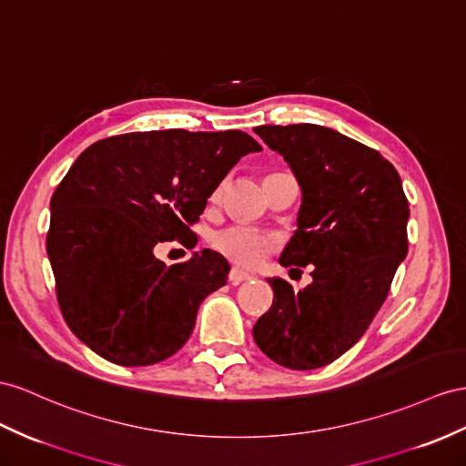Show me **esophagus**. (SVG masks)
Segmentation results:
<instances>
[{
  "instance_id": "1",
  "label": "esophagus",
  "mask_w": 466,
  "mask_h": 466,
  "mask_svg": "<svg viewBox=\"0 0 466 466\" xmlns=\"http://www.w3.org/2000/svg\"><path fill=\"white\" fill-rule=\"evenodd\" d=\"M228 279H230V283H232V285H238V283H242V281L252 279V276H249L248 271H242V269H238V268H232V269H230V273H228Z\"/></svg>"
}]
</instances>
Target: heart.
Masks as SVG:
<instances>
[{"instance_id":"b5f03b06","label":"heart","mask_w":466,"mask_h":466,"mask_svg":"<svg viewBox=\"0 0 466 466\" xmlns=\"http://www.w3.org/2000/svg\"><path fill=\"white\" fill-rule=\"evenodd\" d=\"M210 244L232 264L256 268L278 248L279 238L256 226L232 224L210 236Z\"/></svg>"}]
</instances>
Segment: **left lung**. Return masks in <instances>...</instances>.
Listing matches in <instances>:
<instances>
[{"label": "left lung", "instance_id": "8db88e82", "mask_svg": "<svg viewBox=\"0 0 466 466\" xmlns=\"http://www.w3.org/2000/svg\"><path fill=\"white\" fill-rule=\"evenodd\" d=\"M301 188L297 230L279 264L315 266L303 289L281 278L254 340L273 362L315 370L360 340L408 256L410 205L393 165L376 149L317 124L254 129Z\"/></svg>", "mask_w": 466, "mask_h": 466}]
</instances>
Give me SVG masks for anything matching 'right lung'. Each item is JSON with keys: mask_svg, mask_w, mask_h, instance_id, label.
Wrapping results in <instances>:
<instances>
[{"mask_svg": "<svg viewBox=\"0 0 466 466\" xmlns=\"http://www.w3.org/2000/svg\"><path fill=\"white\" fill-rule=\"evenodd\" d=\"M259 143L240 129L137 131L92 143L51 198L46 254L70 330L119 366L173 356L200 303L228 281L212 249L167 268L153 249L195 248L188 224L244 155Z\"/></svg>", "mask_w": 466, "mask_h": 466, "instance_id": "right-lung-1", "label": "right lung"}]
</instances>
